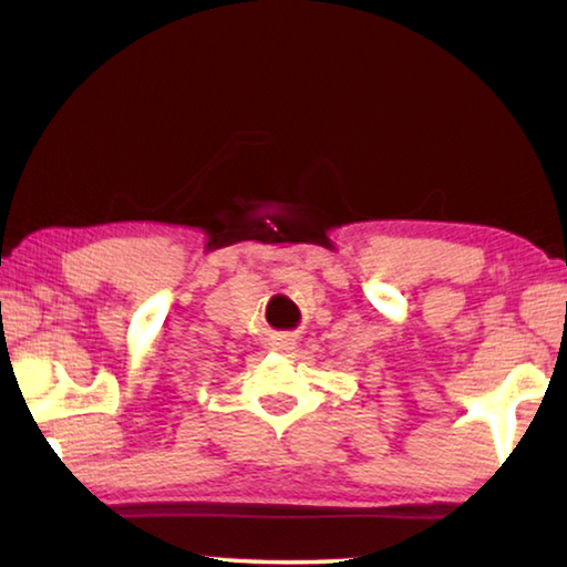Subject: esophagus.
<instances>
[{
    "instance_id": "esophagus-1",
    "label": "esophagus",
    "mask_w": 567,
    "mask_h": 567,
    "mask_svg": "<svg viewBox=\"0 0 567 567\" xmlns=\"http://www.w3.org/2000/svg\"><path fill=\"white\" fill-rule=\"evenodd\" d=\"M272 350L275 352L295 350V338H292V334H277V338H272Z\"/></svg>"
}]
</instances>
